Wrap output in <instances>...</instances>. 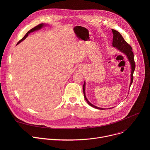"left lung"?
I'll return each instance as SVG.
<instances>
[{
	"instance_id": "left-lung-1",
	"label": "left lung",
	"mask_w": 150,
	"mask_h": 150,
	"mask_svg": "<svg viewBox=\"0 0 150 150\" xmlns=\"http://www.w3.org/2000/svg\"><path fill=\"white\" fill-rule=\"evenodd\" d=\"M112 33L113 34V43H112L113 46L115 47H116L119 50H120V52L125 53L127 56L128 59H129V60L130 62L131 68H132L131 81V83H130V87H131V85L133 82V79H134L133 75H134V71L135 69V62L134 60V53L132 52V48L124 40V38H123L122 35L117 31H116L115 30H113V29H112ZM85 83L84 82L83 85V96H84L85 100H86L87 103L93 107V108H94L96 109H100V110H103L104 109H103V108H98V107L94 105L91 103H90L89 101L87 100L86 96H85Z\"/></svg>"
}]
</instances>
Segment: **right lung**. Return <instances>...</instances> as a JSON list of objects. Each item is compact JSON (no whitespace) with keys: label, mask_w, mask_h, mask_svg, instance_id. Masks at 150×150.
I'll return each instance as SVG.
<instances>
[{"label":"right lung","mask_w":150,"mask_h":150,"mask_svg":"<svg viewBox=\"0 0 150 150\" xmlns=\"http://www.w3.org/2000/svg\"><path fill=\"white\" fill-rule=\"evenodd\" d=\"M44 25V24H39V25H37V26H35V27H34V28H33L32 29H31L30 31H28L27 33V34L24 35V37L21 39V40H20L18 42V43H17V45L18 44H19L20 42H21L23 40H24L25 38H26V37L28 36V34H30V33H31V32H33V31H36V30H39V29H40L41 28H42V26Z\"/></svg>","instance_id":"right-lung-1"}]
</instances>
